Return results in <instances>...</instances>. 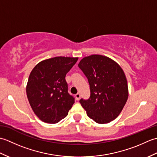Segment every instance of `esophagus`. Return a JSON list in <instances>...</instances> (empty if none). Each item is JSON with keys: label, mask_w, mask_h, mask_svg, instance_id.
<instances>
[{"label": "esophagus", "mask_w": 157, "mask_h": 157, "mask_svg": "<svg viewBox=\"0 0 157 157\" xmlns=\"http://www.w3.org/2000/svg\"><path fill=\"white\" fill-rule=\"evenodd\" d=\"M80 94H79V93H77V94H75V98H76V100L77 101H79V98H80Z\"/></svg>", "instance_id": "34e87169"}]
</instances>
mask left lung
Listing matches in <instances>:
<instances>
[{
	"label": "left lung",
	"mask_w": 157,
	"mask_h": 157,
	"mask_svg": "<svg viewBox=\"0 0 157 157\" xmlns=\"http://www.w3.org/2000/svg\"><path fill=\"white\" fill-rule=\"evenodd\" d=\"M78 67L88 78L90 96L79 102L87 115L96 123L104 124L116 119L128 98V82L117 63L108 56H85Z\"/></svg>",
	"instance_id": "1"
}]
</instances>
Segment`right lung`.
Wrapping results in <instances>:
<instances>
[{
    "instance_id": "add662e5",
    "label": "right lung",
    "mask_w": 157,
    "mask_h": 157,
    "mask_svg": "<svg viewBox=\"0 0 157 157\" xmlns=\"http://www.w3.org/2000/svg\"><path fill=\"white\" fill-rule=\"evenodd\" d=\"M78 59L56 56L40 61L32 70L26 93L33 111L41 121L56 123L67 115L75 100L68 93L65 78Z\"/></svg>"
}]
</instances>
